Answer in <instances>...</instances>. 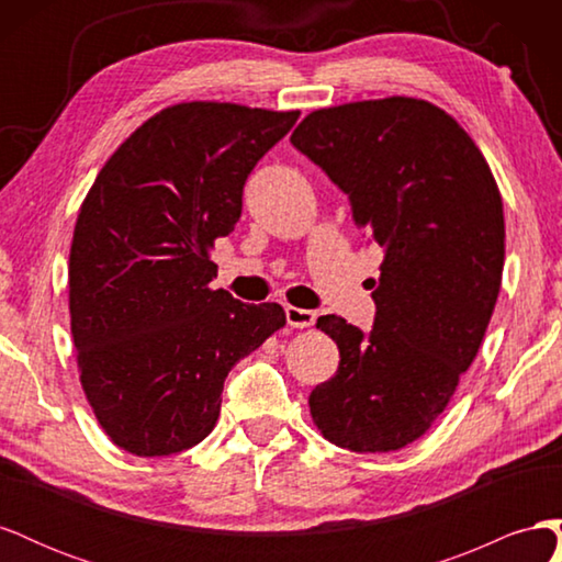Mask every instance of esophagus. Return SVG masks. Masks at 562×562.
Here are the masks:
<instances>
[{"instance_id": "obj_1", "label": "esophagus", "mask_w": 562, "mask_h": 562, "mask_svg": "<svg viewBox=\"0 0 562 562\" xmlns=\"http://www.w3.org/2000/svg\"><path fill=\"white\" fill-rule=\"evenodd\" d=\"M285 321H288V326H293V328H310V326H314L316 312L291 307V304H288V307H285Z\"/></svg>"}]
</instances>
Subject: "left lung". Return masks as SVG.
Here are the masks:
<instances>
[{
    "label": "left lung",
    "instance_id": "8db88e82",
    "mask_svg": "<svg viewBox=\"0 0 562 562\" xmlns=\"http://www.w3.org/2000/svg\"><path fill=\"white\" fill-rule=\"evenodd\" d=\"M291 143L384 248L372 330L335 314L316 321L339 366L312 391L314 424L353 452L401 450L446 411L495 312L506 236L497 182L469 133L417 98L316 110Z\"/></svg>",
    "mask_w": 562,
    "mask_h": 562
}]
</instances>
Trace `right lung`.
<instances>
[{"label":"right lung","mask_w":562,"mask_h":562,"mask_svg":"<svg viewBox=\"0 0 562 562\" xmlns=\"http://www.w3.org/2000/svg\"><path fill=\"white\" fill-rule=\"evenodd\" d=\"M300 112L180 103L131 133L83 199L70 248L79 380L112 443L166 457L201 443L236 361L285 326L277 302L211 291L209 250Z\"/></svg>","instance_id":"obj_1"}]
</instances>
